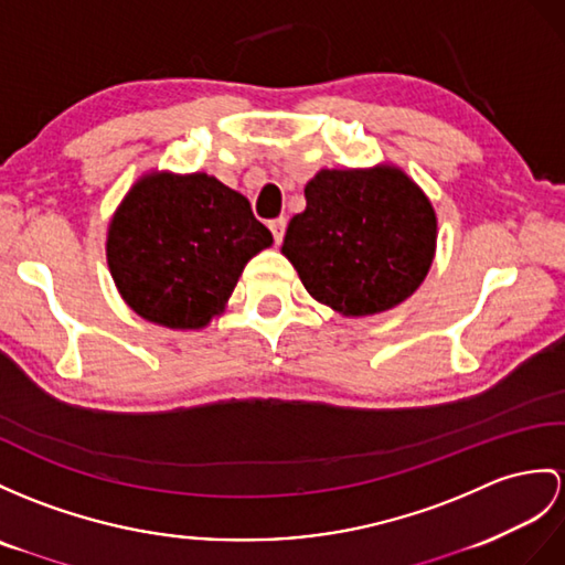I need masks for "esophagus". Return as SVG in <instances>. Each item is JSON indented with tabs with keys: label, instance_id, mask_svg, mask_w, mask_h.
<instances>
[{
	"label": "esophagus",
	"instance_id": "esophagus-1",
	"mask_svg": "<svg viewBox=\"0 0 565 565\" xmlns=\"http://www.w3.org/2000/svg\"><path fill=\"white\" fill-rule=\"evenodd\" d=\"M268 227H270V232H273V239H275V244H280V242H282V237H285L287 220H285V217H275V220H270Z\"/></svg>",
	"mask_w": 565,
	"mask_h": 565
}]
</instances>
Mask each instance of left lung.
<instances>
[{
  "label": "left lung",
  "mask_w": 565,
  "mask_h": 565,
  "mask_svg": "<svg viewBox=\"0 0 565 565\" xmlns=\"http://www.w3.org/2000/svg\"><path fill=\"white\" fill-rule=\"evenodd\" d=\"M305 196L282 254L316 301L342 316H371L422 285L436 252V213L403 170H321Z\"/></svg>",
  "instance_id": "8db88e82"
}]
</instances>
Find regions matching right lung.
I'll return each mask as SVG.
<instances>
[{
	"label": "right lung",
	"instance_id": "right-lung-1",
	"mask_svg": "<svg viewBox=\"0 0 565 565\" xmlns=\"http://www.w3.org/2000/svg\"><path fill=\"white\" fill-rule=\"evenodd\" d=\"M270 244L249 201L215 177L150 172L113 215L107 266L141 319L203 328L223 313L249 258Z\"/></svg>",
	"mask_w": 565,
	"mask_h": 565
}]
</instances>
